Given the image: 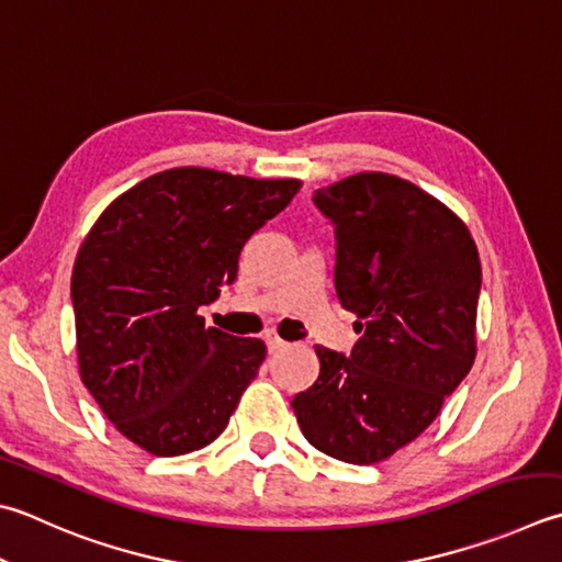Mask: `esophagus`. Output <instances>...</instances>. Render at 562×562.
I'll return each mask as SVG.
<instances>
[{
  "instance_id": "1",
  "label": "esophagus",
  "mask_w": 562,
  "mask_h": 562,
  "mask_svg": "<svg viewBox=\"0 0 562 562\" xmlns=\"http://www.w3.org/2000/svg\"><path fill=\"white\" fill-rule=\"evenodd\" d=\"M263 340H267V347H269V352H277V349H281L285 342L281 340V337L273 333V330H269L267 335H263Z\"/></svg>"
}]
</instances>
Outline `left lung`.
Listing matches in <instances>:
<instances>
[{
	"instance_id": "1",
	"label": "left lung",
	"mask_w": 562,
	"mask_h": 562,
	"mask_svg": "<svg viewBox=\"0 0 562 562\" xmlns=\"http://www.w3.org/2000/svg\"><path fill=\"white\" fill-rule=\"evenodd\" d=\"M313 203L335 227V291L359 340L347 357L317 345L321 374L291 406L313 448L374 464L416 440L470 374L480 254L462 220L404 178L349 176Z\"/></svg>"
}]
</instances>
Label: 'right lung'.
I'll return each mask as SVG.
<instances>
[{
    "label": "right lung",
    "instance_id": "add662e5",
    "mask_svg": "<svg viewBox=\"0 0 562 562\" xmlns=\"http://www.w3.org/2000/svg\"><path fill=\"white\" fill-rule=\"evenodd\" d=\"M301 181L171 168L126 190L85 237L70 279L82 384L146 452L200 450L227 428L267 345L207 327L245 241Z\"/></svg>",
    "mask_w": 562,
    "mask_h": 562
}]
</instances>
